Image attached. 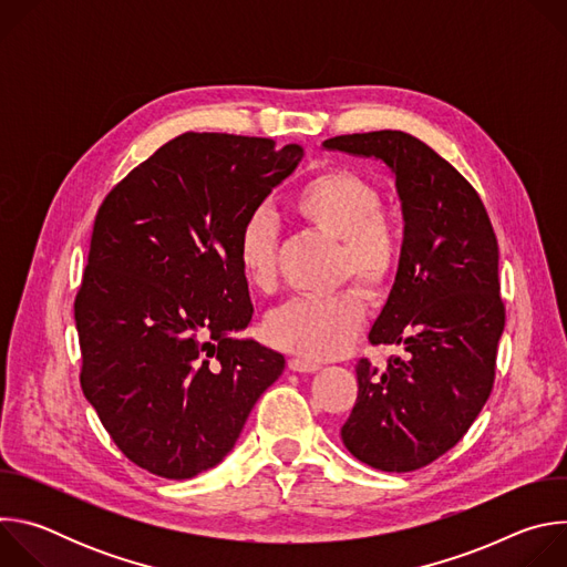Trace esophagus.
Instances as JSON below:
<instances>
[{"instance_id": "34e87169", "label": "esophagus", "mask_w": 567, "mask_h": 567, "mask_svg": "<svg viewBox=\"0 0 567 567\" xmlns=\"http://www.w3.org/2000/svg\"><path fill=\"white\" fill-rule=\"evenodd\" d=\"M287 365H289V370H293V372H316V370H320V363L309 361V359H300V357H291V359L287 361Z\"/></svg>"}]
</instances>
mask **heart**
<instances>
[{"mask_svg":"<svg viewBox=\"0 0 567 567\" xmlns=\"http://www.w3.org/2000/svg\"><path fill=\"white\" fill-rule=\"evenodd\" d=\"M287 208L309 228L339 239L334 278H354L370 296H383L403 260V237L383 210L381 190L348 168H328L305 179ZM235 260L245 282L258 293L278 285V230L256 210L241 221ZM365 320V298L354 285L326 296H302L276 307L265 320L267 339L305 359H332L357 337Z\"/></svg>","mask_w":567,"mask_h":567,"instance_id":"b5f03b06","label":"heart"}]
</instances>
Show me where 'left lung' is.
Returning <instances> with one entry per match:
<instances>
[{
	"label": "left lung",
	"instance_id": "obj_1",
	"mask_svg": "<svg viewBox=\"0 0 567 567\" xmlns=\"http://www.w3.org/2000/svg\"><path fill=\"white\" fill-rule=\"evenodd\" d=\"M326 147L385 161L406 219L401 269L370 332L372 346L406 354L385 370L357 361L359 394L341 437L379 471H415L451 451L492 394L505 330L498 239L475 188L424 141L379 130Z\"/></svg>",
	"mask_w": 567,
	"mask_h": 567
}]
</instances>
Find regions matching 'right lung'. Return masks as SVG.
Wrapping results in <instances>:
<instances>
[{"label": "right lung", "mask_w": 567, "mask_h": 567, "mask_svg": "<svg viewBox=\"0 0 567 567\" xmlns=\"http://www.w3.org/2000/svg\"><path fill=\"white\" fill-rule=\"evenodd\" d=\"M300 145L186 132L103 199L73 316L80 385L136 466L186 480L219 464L285 357L226 334L254 316L237 230Z\"/></svg>", "instance_id": "add662e5"}]
</instances>
